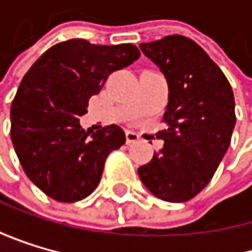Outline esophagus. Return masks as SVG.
<instances>
[{
    "label": "esophagus",
    "mask_w": 252,
    "mask_h": 252,
    "mask_svg": "<svg viewBox=\"0 0 252 252\" xmlns=\"http://www.w3.org/2000/svg\"><path fill=\"white\" fill-rule=\"evenodd\" d=\"M125 139H127V143H128V145L136 143V142H139V140H140L139 134H137V133H134V131H127V133H125Z\"/></svg>",
    "instance_id": "esophagus-1"
}]
</instances>
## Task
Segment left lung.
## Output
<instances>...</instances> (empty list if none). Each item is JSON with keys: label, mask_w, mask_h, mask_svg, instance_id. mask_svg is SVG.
Here are the masks:
<instances>
[{"label": "left lung", "mask_w": 252, "mask_h": 252, "mask_svg": "<svg viewBox=\"0 0 252 252\" xmlns=\"http://www.w3.org/2000/svg\"><path fill=\"white\" fill-rule=\"evenodd\" d=\"M142 53L163 72L169 102L157 133L164 142L153 160L137 169L153 195L185 202L204 189L224 158L236 124L233 89L202 48L174 34L140 43Z\"/></svg>", "instance_id": "obj_1"}]
</instances>
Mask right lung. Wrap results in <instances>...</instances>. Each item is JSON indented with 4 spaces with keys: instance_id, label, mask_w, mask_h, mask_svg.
I'll use <instances>...</instances> for the list:
<instances>
[{
    "instance_id": "add662e5",
    "label": "right lung",
    "mask_w": 252,
    "mask_h": 252,
    "mask_svg": "<svg viewBox=\"0 0 252 252\" xmlns=\"http://www.w3.org/2000/svg\"><path fill=\"white\" fill-rule=\"evenodd\" d=\"M139 57L131 43L71 39L45 51L24 75L10 109L12 142L27 177L50 198L75 202L99 185L105 158L125 143V133L109 125L91 134L78 118L109 75Z\"/></svg>"
}]
</instances>
